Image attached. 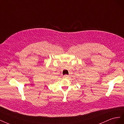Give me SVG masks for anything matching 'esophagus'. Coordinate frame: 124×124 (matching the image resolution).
<instances>
[{
  "label": "esophagus",
  "mask_w": 124,
  "mask_h": 124,
  "mask_svg": "<svg viewBox=\"0 0 124 124\" xmlns=\"http://www.w3.org/2000/svg\"><path fill=\"white\" fill-rule=\"evenodd\" d=\"M69 77V75H64L63 76V78H68Z\"/></svg>",
  "instance_id": "34e87169"
}]
</instances>
